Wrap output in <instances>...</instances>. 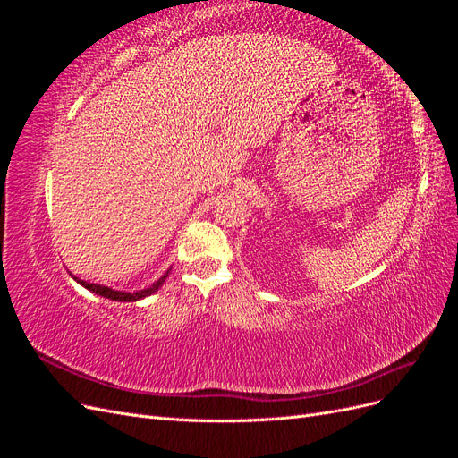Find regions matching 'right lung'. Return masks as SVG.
I'll return each mask as SVG.
<instances>
[{
  "label": "right lung",
  "instance_id": "1",
  "mask_svg": "<svg viewBox=\"0 0 458 458\" xmlns=\"http://www.w3.org/2000/svg\"><path fill=\"white\" fill-rule=\"evenodd\" d=\"M168 275H170V269L165 271L157 283H152L148 288L137 290V293H123V290H114V288L105 286V284H93V283H88V281H81V279H78V276H74V275H72V279H74L78 284H81L84 288H88L89 293L97 294V296H103V298L114 300V301H137V300H143V298H147V296H150V294H155L157 290L164 284L165 276H168Z\"/></svg>",
  "mask_w": 458,
  "mask_h": 458
}]
</instances>
